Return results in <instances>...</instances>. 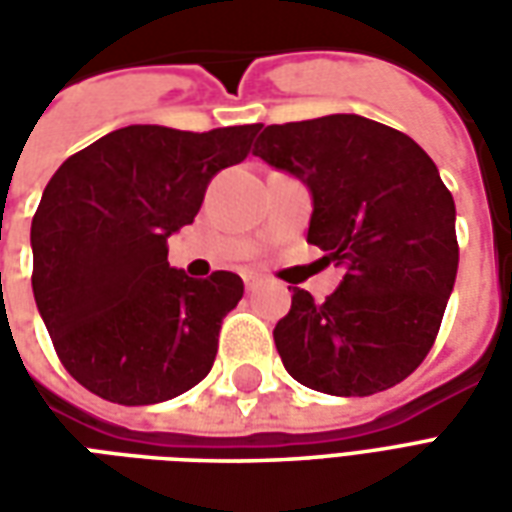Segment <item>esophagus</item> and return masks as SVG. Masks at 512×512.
<instances>
[{"instance_id":"esophagus-1","label":"esophagus","mask_w":512,"mask_h":512,"mask_svg":"<svg viewBox=\"0 0 512 512\" xmlns=\"http://www.w3.org/2000/svg\"><path fill=\"white\" fill-rule=\"evenodd\" d=\"M244 285H246V290H252L257 285V277H244Z\"/></svg>"}]
</instances>
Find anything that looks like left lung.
Masks as SVG:
<instances>
[{"label": "left lung", "mask_w": 512, "mask_h": 512, "mask_svg": "<svg viewBox=\"0 0 512 512\" xmlns=\"http://www.w3.org/2000/svg\"><path fill=\"white\" fill-rule=\"evenodd\" d=\"M252 153L310 186L307 241L345 268L326 301L293 288L274 329L285 370L326 395L400 384L436 343L458 271L455 202L436 164L411 136L359 115L266 126Z\"/></svg>", "instance_id": "8db88e82"}]
</instances>
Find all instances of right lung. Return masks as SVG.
Segmentation results:
<instances>
[{
    "instance_id": "obj_1",
    "label": "right lung",
    "mask_w": 512,
    "mask_h": 512,
    "mask_svg": "<svg viewBox=\"0 0 512 512\" xmlns=\"http://www.w3.org/2000/svg\"><path fill=\"white\" fill-rule=\"evenodd\" d=\"M260 123L213 131L126 126L65 158L32 216V293L62 367L93 395L147 406L208 376L233 271L169 268L211 178L241 164Z\"/></svg>"
}]
</instances>
